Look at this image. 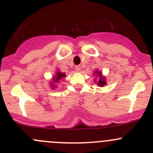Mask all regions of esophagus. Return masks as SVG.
Here are the masks:
<instances>
[{"mask_svg":"<svg viewBox=\"0 0 153 153\" xmlns=\"http://www.w3.org/2000/svg\"><path fill=\"white\" fill-rule=\"evenodd\" d=\"M81 65H77L76 67H75V69H76L77 71H80L81 70Z\"/></svg>","mask_w":153,"mask_h":153,"instance_id":"1","label":"esophagus"}]
</instances>
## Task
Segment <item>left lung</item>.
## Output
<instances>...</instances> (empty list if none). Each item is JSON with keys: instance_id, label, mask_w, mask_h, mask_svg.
Returning a JSON list of instances; mask_svg holds the SVG:
<instances>
[{"instance_id": "left-lung-1", "label": "left lung", "mask_w": 153, "mask_h": 153, "mask_svg": "<svg viewBox=\"0 0 153 153\" xmlns=\"http://www.w3.org/2000/svg\"><path fill=\"white\" fill-rule=\"evenodd\" d=\"M96 72L97 74H98V76L99 77V79H98V83H97V84H98V85L100 86H105L106 85L105 78H104V77L101 75V72H98V71H97V72Z\"/></svg>"}]
</instances>
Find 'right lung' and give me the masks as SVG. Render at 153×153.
I'll use <instances>...</instances> for the list:
<instances>
[{"label":"right lung","mask_w":153,"mask_h":153,"mask_svg":"<svg viewBox=\"0 0 153 153\" xmlns=\"http://www.w3.org/2000/svg\"><path fill=\"white\" fill-rule=\"evenodd\" d=\"M65 75H66L64 73L58 72H57V74H56V77H55V78H54V79H53L54 83H57L58 81H59V80H61V78H64V77H65ZM52 87H53V88L55 87V86H54L53 84H52Z\"/></svg>","instance_id":"obj_1"}]
</instances>
